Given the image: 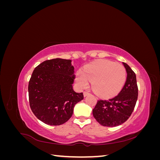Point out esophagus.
Masks as SVG:
<instances>
[{
    "label": "esophagus",
    "instance_id": "esophagus-1",
    "mask_svg": "<svg viewBox=\"0 0 160 160\" xmlns=\"http://www.w3.org/2000/svg\"><path fill=\"white\" fill-rule=\"evenodd\" d=\"M89 95V92H88V91H84V93H83L84 97H86V96H88V95Z\"/></svg>",
    "mask_w": 160,
    "mask_h": 160
}]
</instances>
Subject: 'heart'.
Segmentation results:
<instances>
[{
    "label": "heart",
    "instance_id": "b5f03b06",
    "mask_svg": "<svg viewBox=\"0 0 160 160\" xmlns=\"http://www.w3.org/2000/svg\"><path fill=\"white\" fill-rule=\"evenodd\" d=\"M126 72L124 67L114 62L100 61L93 62L76 75V81L80 88H86L89 81H92V88L97 94L110 97L122 89Z\"/></svg>",
    "mask_w": 160,
    "mask_h": 160
}]
</instances>
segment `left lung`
Returning a JSON list of instances; mask_svg holds the SVG:
<instances>
[{
  "instance_id": "8db88e82",
  "label": "left lung",
  "mask_w": 160,
  "mask_h": 160,
  "mask_svg": "<svg viewBox=\"0 0 160 160\" xmlns=\"http://www.w3.org/2000/svg\"><path fill=\"white\" fill-rule=\"evenodd\" d=\"M127 79L119 93L109 99H99L93 109V115L101 125L115 127L123 123L132 115L138 97L136 75L130 67L122 62Z\"/></svg>"
}]
</instances>
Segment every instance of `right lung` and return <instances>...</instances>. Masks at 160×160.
Here are the masks:
<instances>
[{"instance_id":"obj_1","label":"right lung","mask_w":160,"mask_h":160,"mask_svg":"<svg viewBox=\"0 0 160 160\" xmlns=\"http://www.w3.org/2000/svg\"><path fill=\"white\" fill-rule=\"evenodd\" d=\"M71 60L57 58L38 65L28 83L30 107L36 117L50 125L68 121L75 105L83 99V93L72 88L75 79Z\"/></svg>"}]
</instances>
